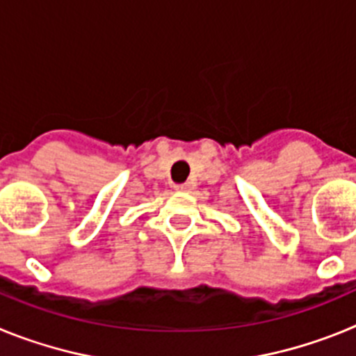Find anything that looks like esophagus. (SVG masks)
I'll return each instance as SVG.
<instances>
[{
	"mask_svg": "<svg viewBox=\"0 0 356 356\" xmlns=\"http://www.w3.org/2000/svg\"><path fill=\"white\" fill-rule=\"evenodd\" d=\"M191 188H193V184H178L175 185V191H178V193H191Z\"/></svg>",
	"mask_w": 356,
	"mask_h": 356,
	"instance_id": "1",
	"label": "esophagus"
}]
</instances>
